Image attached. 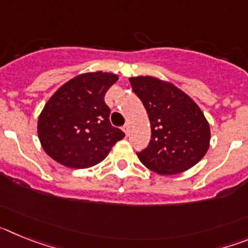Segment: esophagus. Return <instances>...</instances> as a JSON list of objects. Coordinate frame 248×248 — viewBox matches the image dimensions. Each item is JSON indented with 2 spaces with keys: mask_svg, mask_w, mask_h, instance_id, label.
<instances>
[{
  "mask_svg": "<svg viewBox=\"0 0 248 248\" xmlns=\"http://www.w3.org/2000/svg\"><path fill=\"white\" fill-rule=\"evenodd\" d=\"M123 131L125 133V135L129 134V124H125V125L123 126Z\"/></svg>",
  "mask_w": 248,
  "mask_h": 248,
  "instance_id": "obj_1",
  "label": "esophagus"
}]
</instances>
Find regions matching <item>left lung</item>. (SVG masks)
I'll return each mask as SVG.
<instances>
[{
  "label": "left lung",
  "instance_id": "left-lung-1",
  "mask_svg": "<svg viewBox=\"0 0 248 248\" xmlns=\"http://www.w3.org/2000/svg\"><path fill=\"white\" fill-rule=\"evenodd\" d=\"M131 88L149 115L151 139L137 153L143 165L175 175L200 161L210 146V125L199 105L172 83L155 77H131Z\"/></svg>",
  "mask_w": 248,
  "mask_h": 248
}]
</instances>
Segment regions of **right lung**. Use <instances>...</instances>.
Here are the masks:
<instances>
[{
	"instance_id": "right-lung-1",
	"label": "right lung",
	"mask_w": 248,
	"mask_h": 248,
	"mask_svg": "<svg viewBox=\"0 0 248 248\" xmlns=\"http://www.w3.org/2000/svg\"><path fill=\"white\" fill-rule=\"evenodd\" d=\"M117 74L92 72L68 80L46 103L39 114L42 148L53 160L72 169H87L107 157L125 137L110 124L104 95Z\"/></svg>"
}]
</instances>
